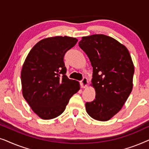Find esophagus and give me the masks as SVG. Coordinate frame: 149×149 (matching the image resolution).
<instances>
[{
	"label": "esophagus",
	"instance_id": "obj_1",
	"mask_svg": "<svg viewBox=\"0 0 149 149\" xmlns=\"http://www.w3.org/2000/svg\"><path fill=\"white\" fill-rule=\"evenodd\" d=\"M87 85V79L86 77H84L82 79V81H81V86L82 88H85V87H86Z\"/></svg>",
	"mask_w": 149,
	"mask_h": 149
}]
</instances>
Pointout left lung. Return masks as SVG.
Wrapping results in <instances>:
<instances>
[{"mask_svg":"<svg viewBox=\"0 0 149 149\" xmlns=\"http://www.w3.org/2000/svg\"><path fill=\"white\" fill-rule=\"evenodd\" d=\"M93 67L94 100L85 103L87 113L108 121L121 109L132 92L134 67L125 46L104 34L84 36L79 42Z\"/></svg>","mask_w":149,"mask_h":149,"instance_id":"8db88e82","label":"left lung"}]
</instances>
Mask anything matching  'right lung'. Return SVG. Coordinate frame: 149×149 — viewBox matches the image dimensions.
I'll list each match as a JSON object with an SVG mask.
<instances>
[{
  "instance_id": "add662e5",
  "label": "right lung",
  "mask_w": 149,
  "mask_h": 149,
  "mask_svg": "<svg viewBox=\"0 0 149 149\" xmlns=\"http://www.w3.org/2000/svg\"><path fill=\"white\" fill-rule=\"evenodd\" d=\"M78 41L76 38L55 36L34 45L21 72L23 96L34 113L43 119L60 115L69 100L80 89L66 75L64 57Z\"/></svg>"
}]
</instances>
